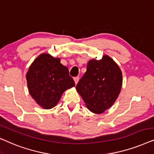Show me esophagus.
Segmentation results:
<instances>
[{"instance_id":"34e87169","label":"esophagus","mask_w":154,"mask_h":154,"mask_svg":"<svg viewBox=\"0 0 154 154\" xmlns=\"http://www.w3.org/2000/svg\"><path fill=\"white\" fill-rule=\"evenodd\" d=\"M79 79V77H75V78H74V81H75V85H77V84L78 83Z\"/></svg>"}]
</instances>
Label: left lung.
Wrapping results in <instances>:
<instances>
[{
  "label": "left lung",
  "instance_id": "obj_1",
  "mask_svg": "<svg viewBox=\"0 0 154 154\" xmlns=\"http://www.w3.org/2000/svg\"><path fill=\"white\" fill-rule=\"evenodd\" d=\"M122 74L118 64L107 55L101 60L91 59L87 72L76 86L90 111L103 113L113 105L121 91Z\"/></svg>",
  "mask_w": 154,
  "mask_h": 154
}]
</instances>
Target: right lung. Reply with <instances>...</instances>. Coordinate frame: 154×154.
Returning <instances> with one entry per match:
<instances>
[{
	"label": "right lung",
	"instance_id": "obj_1",
	"mask_svg": "<svg viewBox=\"0 0 154 154\" xmlns=\"http://www.w3.org/2000/svg\"><path fill=\"white\" fill-rule=\"evenodd\" d=\"M26 79L31 96L44 109L55 107L63 92L75 86L60 58H53L49 53H42L33 61Z\"/></svg>",
	"mask_w": 154,
	"mask_h": 154
}]
</instances>
